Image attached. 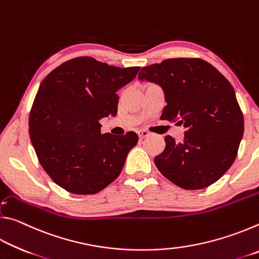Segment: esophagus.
Returning a JSON list of instances; mask_svg holds the SVG:
<instances>
[{
	"instance_id": "1",
	"label": "esophagus",
	"mask_w": 259,
	"mask_h": 259,
	"mask_svg": "<svg viewBox=\"0 0 259 259\" xmlns=\"http://www.w3.org/2000/svg\"><path fill=\"white\" fill-rule=\"evenodd\" d=\"M138 136H139V139L145 138V137H147V136H148V131H146V130H139L138 131Z\"/></svg>"
}]
</instances>
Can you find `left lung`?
<instances>
[{"mask_svg":"<svg viewBox=\"0 0 259 259\" xmlns=\"http://www.w3.org/2000/svg\"><path fill=\"white\" fill-rule=\"evenodd\" d=\"M138 77L163 88L161 120L177 121L186 129L181 143L164 137V150L154 157L159 171L184 190L216 183L233 164L244 129L229 80L200 58L165 59L143 67Z\"/></svg>","mask_w":259,"mask_h":259,"instance_id":"left-lung-1","label":"left lung"}]
</instances>
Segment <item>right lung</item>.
Here are the masks:
<instances>
[{
  "label": "right lung",
  "instance_id": "add662e5",
  "mask_svg": "<svg viewBox=\"0 0 259 259\" xmlns=\"http://www.w3.org/2000/svg\"><path fill=\"white\" fill-rule=\"evenodd\" d=\"M139 68L77 57L42 81L30 108L29 137L42 168L65 191L96 194L119 177L138 136L102 135L99 120L116 115V91Z\"/></svg>",
  "mask_w": 259,
  "mask_h": 259
}]
</instances>
